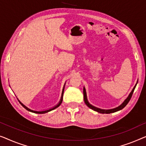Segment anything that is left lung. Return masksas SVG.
Masks as SVG:
<instances>
[{
  "instance_id": "1",
  "label": "left lung",
  "mask_w": 146,
  "mask_h": 146,
  "mask_svg": "<svg viewBox=\"0 0 146 146\" xmlns=\"http://www.w3.org/2000/svg\"><path fill=\"white\" fill-rule=\"evenodd\" d=\"M137 83L135 84V85L134 86V87L133 88L132 92H131L130 94H129V96L127 97V98L126 100H124V102L121 104L120 106H118V107L113 108V109H110V110H103V109H100V108H96L95 106H94L93 105H91V104L89 103V102H88L87 100V93H86V91H85V89L84 88L83 89V95H84V101H85V104H87V106L88 107H89L90 108H91L92 110H94V111H96L98 112H99V113H102V114H110V113H112V112H117L118 111V110H122V108H124L125 106L127 105V104L128 103L129 101H130V100L131 99V98H132V96L133 94V93H134V89L135 88V86H136Z\"/></svg>"
}]
</instances>
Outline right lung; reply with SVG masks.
Returning a JSON list of instances; mask_svg holds the SVG:
<instances>
[{"label": "right lung", "mask_w": 146, "mask_h": 146, "mask_svg": "<svg viewBox=\"0 0 146 146\" xmlns=\"http://www.w3.org/2000/svg\"><path fill=\"white\" fill-rule=\"evenodd\" d=\"M62 100H63V94H62V97H61V98L60 102H59V103L58 104H57V105L54 106V107L52 108H51V109H49V110H44V111H35V110H31V109H30V108H28L26 107V106L25 105H24V104H22L21 102H20V100H18V101L20 102V103L21 104V105H22V106H23V107H24V108H26V110H28V111L32 112H34V113H37V114H44V113H46V112H48L51 111V110H54L55 108H56L58 107V106H60V104H61V102H62Z\"/></svg>", "instance_id": "obj_1"}]
</instances>
